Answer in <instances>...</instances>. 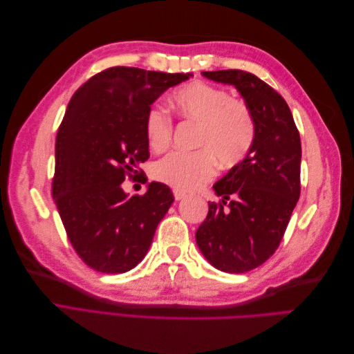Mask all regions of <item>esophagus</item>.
I'll list each match as a JSON object with an SVG mask.
<instances>
[{
    "label": "esophagus",
    "mask_w": 354,
    "mask_h": 354,
    "mask_svg": "<svg viewBox=\"0 0 354 354\" xmlns=\"http://www.w3.org/2000/svg\"><path fill=\"white\" fill-rule=\"evenodd\" d=\"M174 198H176V201H181V199L186 198V194H185V192H181V190H174Z\"/></svg>",
    "instance_id": "obj_1"
}]
</instances>
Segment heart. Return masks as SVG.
Here are the masks:
<instances>
[{"label":"heart","instance_id":"obj_1","mask_svg":"<svg viewBox=\"0 0 354 354\" xmlns=\"http://www.w3.org/2000/svg\"><path fill=\"white\" fill-rule=\"evenodd\" d=\"M173 109L186 121L199 125L194 153L173 152L153 165V177L177 190H194L216 176V159L234 167L248 156L255 142L257 124L250 106L232 99L230 93L205 82H192L169 99ZM147 143L160 152L171 143L173 121L160 108H152L145 120Z\"/></svg>","mask_w":354,"mask_h":354}]
</instances>
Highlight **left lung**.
Wrapping results in <instances>:
<instances>
[{
	"label": "left lung",
	"mask_w": 354,
	"mask_h": 354,
	"mask_svg": "<svg viewBox=\"0 0 354 354\" xmlns=\"http://www.w3.org/2000/svg\"><path fill=\"white\" fill-rule=\"evenodd\" d=\"M202 75L233 85L257 124L251 152L212 186L221 202H208V216L196 230L199 250L216 269L245 273L269 260L283 238L301 190V142L282 95L254 73Z\"/></svg>",
	"instance_id": "obj_1"
}]
</instances>
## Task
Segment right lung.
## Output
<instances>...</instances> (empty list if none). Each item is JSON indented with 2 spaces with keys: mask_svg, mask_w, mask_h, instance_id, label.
Returning <instances> with one entry per match:
<instances>
[{
  "mask_svg": "<svg viewBox=\"0 0 354 354\" xmlns=\"http://www.w3.org/2000/svg\"><path fill=\"white\" fill-rule=\"evenodd\" d=\"M192 73L115 66L75 91L56 137L51 194L80 259L102 273L140 263L174 196L158 181L145 195L125 194L149 159L145 120L152 103Z\"/></svg>",
  "mask_w": 354,
  "mask_h": 354,
  "instance_id": "right-lung-1",
  "label": "right lung"
}]
</instances>
